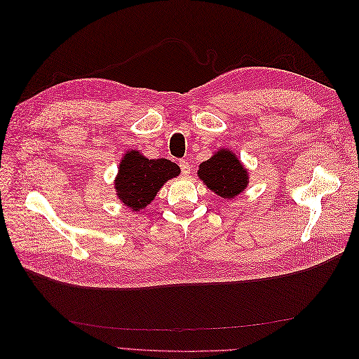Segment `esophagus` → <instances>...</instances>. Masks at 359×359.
<instances>
[{"mask_svg":"<svg viewBox=\"0 0 359 359\" xmlns=\"http://www.w3.org/2000/svg\"><path fill=\"white\" fill-rule=\"evenodd\" d=\"M180 168H181V172H182V175H189L190 173V170H191V168H190V165H189V161H186V160H181L180 161Z\"/></svg>","mask_w":359,"mask_h":359,"instance_id":"obj_1","label":"esophagus"}]
</instances>
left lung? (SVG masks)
<instances>
[{"label": "left lung", "instance_id": "obj_1", "mask_svg": "<svg viewBox=\"0 0 359 359\" xmlns=\"http://www.w3.org/2000/svg\"><path fill=\"white\" fill-rule=\"evenodd\" d=\"M198 177L206 187L224 199H233L248 184L247 169L232 151L224 148L201 163Z\"/></svg>", "mask_w": 359, "mask_h": 359}]
</instances>
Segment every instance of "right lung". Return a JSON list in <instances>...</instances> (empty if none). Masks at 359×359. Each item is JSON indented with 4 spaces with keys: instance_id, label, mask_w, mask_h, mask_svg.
<instances>
[{
    "instance_id": "1",
    "label": "right lung",
    "mask_w": 359,
    "mask_h": 359,
    "mask_svg": "<svg viewBox=\"0 0 359 359\" xmlns=\"http://www.w3.org/2000/svg\"><path fill=\"white\" fill-rule=\"evenodd\" d=\"M180 172V166L170 160L147 158L139 151H127L115 178L116 196L137 212L153 202L163 184L178 177Z\"/></svg>"
}]
</instances>
